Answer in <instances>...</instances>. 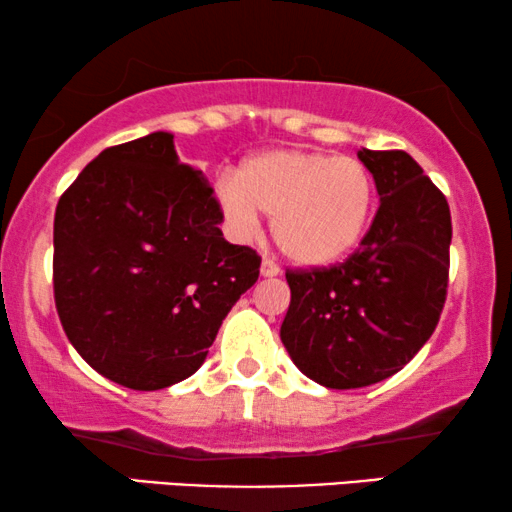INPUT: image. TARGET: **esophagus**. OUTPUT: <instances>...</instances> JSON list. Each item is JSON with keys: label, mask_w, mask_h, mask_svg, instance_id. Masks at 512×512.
Segmentation results:
<instances>
[{"label": "esophagus", "mask_w": 512, "mask_h": 512, "mask_svg": "<svg viewBox=\"0 0 512 512\" xmlns=\"http://www.w3.org/2000/svg\"><path fill=\"white\" fill-rule=\"evenodd\" d=\"M261 275L263 277H277L279 275V265L275 261H270V258H263L261 263Z\"/></svg>", "instance_id": "esophagus-1"}]
</instances>
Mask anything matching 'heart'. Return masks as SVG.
Returning a JSON list of instances; mask_svg holds the SVG:
<instances>
[{"mask_svg":"<svg viewBox=\"0 0 512 512\" xmlns=\"http://www.w3.org/2000/svg\"><path fill=\"white\" fill-rule=\"evenodd\" d=\"M373 198L361 160L305 149L263 151L244 160L237 181L216 184L221 214L237 237L254 233L258 212L268 214L277 247L305 268L338 263L361 242Z\"/></svg>","mask_w":512,"mask_h":512,"instance_id":"1","label":"heart"}]
</instances>
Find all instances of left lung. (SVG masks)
<instances>
[{
	"mask_svg": "<svg viewBox=\"0 0 512 512\" xmlns=\"http://www.w3.org/2000/svg\"><path fill=\"white\" fill-rule=\"evenodd\" d=\"M380 209L359 249L328 268L286 270L282 338L300 373L359 389L398 373L436 331L450 275L445 195L405 151H359Z\"/></svg>",
	"mask_w": 512,
	"mask_h": 512,
	"instance_id": "left-lung-1",
	"label": "left lung"
}]
</instances>
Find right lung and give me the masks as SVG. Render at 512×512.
Returning <instances> with one entry per match:
<instances>
[{
	"label": "right lung",
	"mask_w": 512,
	"mask_h": 512,
	"mask_svg": "<svg viewBox=\"0 0 512 512\" xmlns=\"http://www.w3.org/2000/svg\"><path fill=\"white\" fill-rule=\"evenodd\" d=\"M219 200L170 132L109 146L60 195L53 293L69 342L107 380L172 387L207 359L261 256L223 240Z\"/></svg>",
	"instance_id": "1"
}]
</instances>
